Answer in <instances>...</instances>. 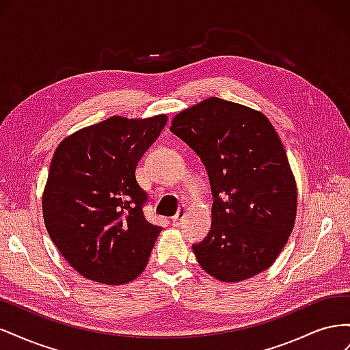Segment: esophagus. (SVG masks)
Segmentation results:
<instances>
[{"label": "esophagus", "mask_w": 350, "mask_h": 350, "mask_svg": "<svg viewBox=\"0 0 350 350\" xmlns=\"http://www.w3.org/2000/svg\"><path fill=\"white\" fill-rule=\"evenodd\" d=\"M185 215H187V208L185 207H179V210H178V213L172 217V224L175 225V226H179L183 224V220L185 219Z\"/></svg>", "instance_id": "esophagus-1"}]
</instances>
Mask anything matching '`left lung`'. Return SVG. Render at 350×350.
<instances>
[{
	"label": "left lung",
	"mask_w": 350,
	"mask_h": 350,
	"mask_svg": "<svg viewBox=\"0 0 350 350\" xmlns=\"http://www.w3.org/2000/svg\"><path fill=\"white\" fill-rule=\"evenodd\" d=\"M171 131L200 156L215 200L208 235L193 245L200 266L226 283L267 270L292 234L298 203L267 116L211 96L176 113Z\"/></svg>",
	"instance_id": "left-lung-1"
}]
</instances>
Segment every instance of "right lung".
<instances>
[{
  "mask_svg": "<svg viewBox=\"0 0 350 350\" xmlns=\"http://www.w3.org/2000/svg\"><path fill=\"white\" fill-rule=\"evenodd\" d=\"M166 121L163 113L144 120L115 115L57 147L42 211L52 242L83 278L124 284L146 269L162 228L143 215L147 194L135 167Z\"/></svg>",
  "mask_w": 350,
  "mask_h": 350,
  "instance_id": "obj_1",
  "label": "right lung"
}]
</instances>
